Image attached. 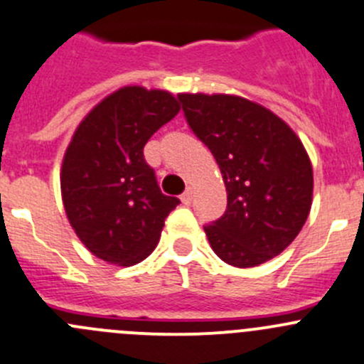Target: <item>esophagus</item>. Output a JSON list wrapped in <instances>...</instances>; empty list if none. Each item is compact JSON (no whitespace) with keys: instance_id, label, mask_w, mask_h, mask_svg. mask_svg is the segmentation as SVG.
<instances>
[{"instance_id":"obj_1","label":"esophagus","mask_w":364,"mask_h":364,"mask_svg":"<svg viewBox=\"0 0 364 364\" xmlns=\"http://www.w3.org/2000/svg\"><path fill=\"white\" fill-rule=\"evenodd\" d=\"M192 199H193V196H192V190H186V192L183 193V196H181V200H183V204H186V206H188V204H192Z\"/></svg>"}]
</instances>
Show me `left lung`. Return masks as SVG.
I'll list each match as a JSON object with an SVG mask.
<instances>
[{
	"label": "left lung",
	"mask_w": 364,
	"mask_h": 364,
	"mask_svg": "<svg viewBox=\"0 0 364 364\" xmlns=\"http://www.w3.org/2000/svg\"><path fill=\"white\" fill-rule=\"evenodd\" d=\"M186 122L217 160L228 210L204 225L232 267H257L301 232L313 200V168L294 129L261 105L228 94H179Z\"/></svg>",
	"instance_id": "obj_1"
}]
</instances>
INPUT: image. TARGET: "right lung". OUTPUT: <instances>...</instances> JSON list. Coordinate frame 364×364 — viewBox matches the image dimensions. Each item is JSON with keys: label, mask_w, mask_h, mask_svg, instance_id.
<instances>
[{"label": "right lung", "mask_w": 364, "mask_h": 364, "mask_svg": "<svg viewBox=\"0 0 364 364\" xmlns=\"http://www.w3.org/2000/svg\"><path fill=\"white\" fill-rule=\"evenodd\" d=\"M178 112L167 90L124 87L74 132L60 172L62 200L77 238L100 259L119 267L146 259L179 204L161 193L144 158L147 140Z\"/></svg>", "instance_id": "obj_1"}]
</instances>
